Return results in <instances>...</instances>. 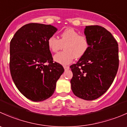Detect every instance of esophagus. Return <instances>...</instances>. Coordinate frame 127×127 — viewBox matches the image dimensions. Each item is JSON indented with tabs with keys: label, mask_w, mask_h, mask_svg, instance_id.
<instances>
[{
	"label": "esophagus",
	"mask_w": 127,
	"mask_h": 127,
	"mask_svg": "<svg viewBox=\"0 0 127 127\" xmlns=\"http://www.w3.org/2000/svg\"><path fill=\"white\" fill-rule=\"evenodd\" d=\"M64 68L65 70H68V69H69V66H64Z\"/></svg>",
	"instance_id": "1"
}]
</instances>
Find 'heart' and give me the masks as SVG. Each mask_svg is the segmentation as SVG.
Segmentation results:
<instances>
[{
	"instance_id": "b5f03b06",
	"label": "heart",
	"mask_w": 127,
	"mask_h": 127,
	"mask_svg": "<svg viewBox=\"0 0 127 127\" xmlns=\"http://www.w3.org/2000/svg\"><path fill=\"white\" fill-rule=\"evenodd\" d=\"M47 45L52 52L56 53L63 47L64 50L54 56L56 62L63 65L72 63L74 58L80 59L89 50L90 40L85 35H80L73 28H67L60 34L58 39L51 36L47 40Z\"/></svg>"
}]
</instances>
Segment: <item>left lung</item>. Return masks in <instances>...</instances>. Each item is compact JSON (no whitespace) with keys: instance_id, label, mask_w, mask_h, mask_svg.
Returning <instances> with one entry per match:
<instances>
[{"instance_id":"obj_1","label":"left lung","mask_w":127,"mask_h":127,"mask_svg":"<svg viewBox=\"0 0 127 127\" xmlns=\"http://www.w3.org/2000/svg\"><path fill=\"white\" fill-rule=\"evenodd\" d=\"M84 33L90 46L87 54L70 66L71 84L76 96L91 101L103 95L113 82L119 68V47L111 33L100 26H86Z\"/></svg>"}]
</instances>
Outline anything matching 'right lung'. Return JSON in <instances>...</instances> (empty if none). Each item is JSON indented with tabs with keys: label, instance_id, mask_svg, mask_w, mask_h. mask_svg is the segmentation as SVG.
I'll return each instance as SVG.
<instances>
[{
	"label": "right lung",
	"instance_id": "right-lung-1",
	"mask_svg": "<svg viewBox=\"0 0 127 127\" xmlns=\"http://www.w3.org/2000/svg\"><path fill=\"white\" fill-rule=\"evenodd\" d=\"M56 31L51 25L27 24L16 31L10 41L11 77L18 90L33 101L50 98L64 71L62 65L53 63L47 45V40Z\"/></svg>",
	"mask_w": 127,
	"mask_h": 127
}]
</instances>
